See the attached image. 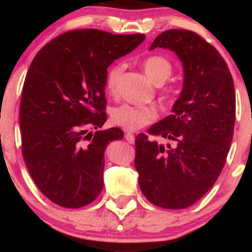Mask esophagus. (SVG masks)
I'll return each mask as SVG.
<instances>
[{"label":"esophagus","mask_w":252,"mask_h":252,"mask_svg":"<svg viewBox=\"0 0 252 252\" xmlns=\"http://www.w3.org/2000/svg\"><path fill=\"white\" fill-rule=\"evenodd\" d=\"M124 137H126V140L128 141L130 144H134L135 143V136L132 135V134H130V132H126Z\"/></svg>","instance_id":"obj_1"}]
</instances>
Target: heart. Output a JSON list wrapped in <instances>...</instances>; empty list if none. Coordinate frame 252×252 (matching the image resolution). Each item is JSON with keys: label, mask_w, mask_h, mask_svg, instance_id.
I'll list each match as a JSON object with an SVG mask.
<instances>
[{"label": "heart", "mask_w": 252, "mask_h": 252, "mask_svg": "<svg viewBox=\"0 0 252 252\" xmlns=\"http://www.w3.org/2000/svg\"><path fill=\"white\" fill-rule=\"evenodd\" d=\"M143 70L156 85H162L168 78L172 76L173 66L168 59L161 56H152L143 60ZM126 65L122 63H114L106 72L105 86L111 94L116 92L121 76L124 72ZM158 117V112L152 106H138L122 104L112 110L111 120L116 126L121 128L135 131L143 128L147 124L154 122Z\"/></svg>", "instance_id": "b5f03b06"}]
</instances>
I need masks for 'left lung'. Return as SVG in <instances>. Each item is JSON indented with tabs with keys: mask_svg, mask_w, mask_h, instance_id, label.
<instances>
[{
	"mask_svg": "<svg viewBox=\"0 0 252 252\" xmlns=\"http://www.w3.org/2000/svg\"><path fill=\"white\" fill-rule=\"evenodd\" d=\"M167 48L184 67V84L172 115L148 132L173 144L136 137L138 185L152 204L162 209L190 206L215 185L222 170L236 118L232 76L219 52L194 32L169 30L149 50Z\"/></svg>",
	"mask_w": 252,
	"mask_h": 252,
	"instance_id": "obj_1",
	"label": "left lung"
}]
</instances>
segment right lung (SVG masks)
Wrapping results in <instances>:
<instances>
[{"instance_id":"obj_1","label":"right lung","mask_w":252,"mask_h":252,"mask_svg":"<svg viewBox=\"0 0 252 252\" xmlns=\"http://www.w3.org/2000/svg\"><path fill=\"white\" fill-rule=\"evenodd\" d=\"M143 34L98 30L63 33L37 52L26 76L20 129L26 166L41 192L59 206L78 209L103 189L104 152L122 140L106 121L105 77L115 60L134 51Z\"/></svg>"}]
</instances>
